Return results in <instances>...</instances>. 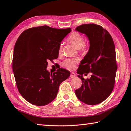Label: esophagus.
<instances>
[{
    "label": "esophagus",
    "instance_id": "esophagus-1",
    "mask_svg": "<svg viewBox=\"0 0 131 131\" xmlns=\"http://www.w3.org/2000/svg\"><path fill=\"white\" fill-rule=\"evenodd\" d=\"M75 76H76V74H75L74 72H71V74L70 75L71 78H74Z\"/></svg>",
    "mask_w": 131,
    "mask_h": 131
}]
</instances>
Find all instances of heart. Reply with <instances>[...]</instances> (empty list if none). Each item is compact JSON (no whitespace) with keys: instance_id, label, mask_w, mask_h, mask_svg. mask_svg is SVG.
I'll return each mask as SVG.
<instances>
[{"instance_id":"heart-1","label":"heart","mask_w":131,"mask_h":131,"mask_svg":"<svg viewBox=\"0 0 131 131\" xmlns=\"http://www.w3.org/2000/svg\"><path fill=\"white\" fill-rule=\"evenodd\" d=\"M68 42H70L74 47L78 49L79 51L82 53H86L88 50V42L83 41V38L81 34L77 31L73 32L68 38ZM63 52V44L60 43L59 47V54H61ZM79 60L77 59H67L62 63V66L68 70H74Z\"/></svg>"}]
</instances>
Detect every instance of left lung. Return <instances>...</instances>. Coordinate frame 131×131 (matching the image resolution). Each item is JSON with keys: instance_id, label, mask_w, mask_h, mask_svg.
<instances>
[{"instance_id": "left-lung-1", "label": "left lung", "mask_w": 131, "mask_h": 131, "mask_svg": "<svg viewBox=\"0 0 131 131\" xmlns=\"http://www.w3.org/2000/svg\"><path fill=\"white\" fill-rule=\"evenodd\" d=\"M76 30L88 37L90 48L77 71L83 84L75 94L84 104L97 105L109 97L115 83L117 66L114 42L109 32L100 25L83 24ZM89 72L91 78L83 79L82 75Z\"/></svg>"}]
</instances>
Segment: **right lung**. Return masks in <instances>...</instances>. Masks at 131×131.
<instances>
[{
  "mask_svg": "<svg viewBox=\"0 0 131 131\" xmlns=\"http://www.w3.org/2000/svg\"><path fill=\"white\" fill-rule=\"evenodd\" d=\"M71 28L48 26L25 30L19 36L14 49L13 70L20 95L37 106H45L56 97L60 84L70 72L60 68L52 74L47 70L48 61L56 59L61 41Z\"/></svg>",
  "mask_w": 131,
  "mask_h": 131,
  "instance_id": "obj_1",
  "label": "right lung"
}]
</instances>
